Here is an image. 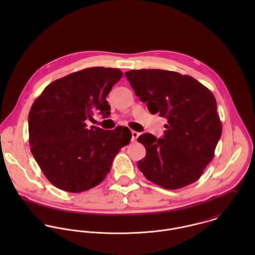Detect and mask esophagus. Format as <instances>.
Listing matches in <instances>:
<instances>
[{
	"label": "esophagus",
	"instance_id": "34e87169",
	"mask_svg": "<svg viewBox=\"0 0 255 255\" xmlns=\"http://www.w3.org/2000/svg\"><path fill=\"white\" fill-rule=\"evenodd\" d=\"M138 136H139V132H137V131H135V130H132V131H131V140H132V141H135Z\"/></svg>",
	"mask_w": 255,
	"mask_h": 255
}]
</instances>
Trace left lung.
I'll use <instances>...</instances> for the list:
<instances>
[{"instance_id": "left-lung-1", "label": "left lung", "mask_w": 255, "mask_h": 255, "mask_svg": "<svg viewBox=\"0 0 255 255\" xmlns=\"http://www.w3.org/2000/svg\"><path fill=\"white\" fill-rule=\"evenodd\" d=\"M125 74L149 112L168 121L162 138L151 133L137 138L146 149L138 169L166 189L196 182L212 161L222 134L212 92L190 75L176 72L133 70Z\"/></svg>"}]
</instances>
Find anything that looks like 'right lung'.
Segmentation results:
<instances>
[{"label":"right lung","instance_id":"1","mask_svg":"<svg viewBox=\"0 0 255 255\" xmlns=\"http://www.w3.org/2000/svg\"><path fill=\"white\" fill-rule=\"evenodd\" d=\"M119 69L95 67L50 83L28 115L30 150L41 171L56 187L69 192L88 190L102 182L120 149L128 145L127 127L105 130L92 126L94 113L109 117L106 100L122 78Z\"/></svg>","mask_w":255,"mask_h":255}]
</instances>
